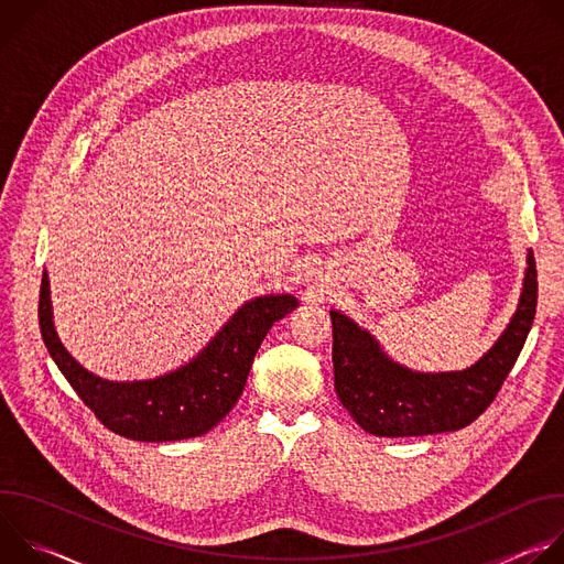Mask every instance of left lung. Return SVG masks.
Returning <instances> with one entry per match:
<instances>
[{
    "mask_svg": "<svg viewBox=\"0 0 564 564\" xmlns=\"http://www.w3.org/2000/svg\"><path fill=\"white\" fill-rule=\"evenodd\" d=\"M535 305L538 272L529 250L520 303L507 330L485 357L455 372H415L392 361L368 330L330 310L337 397L366 433L379 437L459 431L496 399L527 341Z\"/></svg>",
    "mask_w": 564,
    "mask_h": 564,
    "instance_id": "obj_1",
    "label": "left lung"
}]
</instances>
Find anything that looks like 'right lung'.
<instances>
[{"label":"right lung","instance_id":"obj_1","mask_svg":"<svg viewBox=\"0 0 564 564\" xmlns=\"http://www.w3.org/2000/svg\"><path fill=\"white\" fill-rule=\"evenodd\" d=\"M296 305L292 294L246 301L189 364L142 381L102 379L66 352L53 324L46 270L37 314L48 355L109 431L138 442H176L212 431L234 409L268 330Z\"/></svg>","mask_w":564,"mask_h":564}]
</instances>
